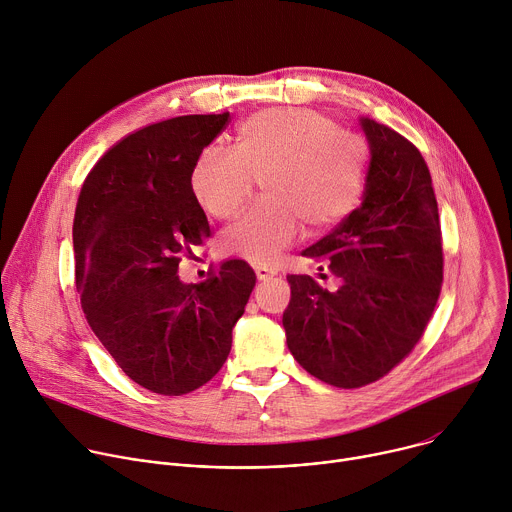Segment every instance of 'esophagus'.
<instances>
[{
  "mask_svg": "<svg viewBox=\"0 0 512 512\" xmlns=\"http://www.w3.org/2000/svg\"><path fill=\"white\" fill-rule=\"evenodd\" d=\"M255 275H257V279H259V281H267V279H271L273 275H277V271H275V269H271V267H263V265H259V267H255Z\"/></svg>",
  "mask_w": 512,
  "mask_h": 512,
  "instance_id": "esophagus-1",
  "label": "esophagus"
}]
</instances>
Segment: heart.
Segmentation results:
<instances>
[{"label":"heart","instance_id":"b5f03b06","mask_svg":"<svg viewBox=\"0 0 512 512\" xmlns=\"http://www.w3.org/2000/svg\"><path fill=\"white\" fill-rule=\"evenodd\" d=\"M369 145L308 107H269L237 127V152L206 148L190 172L198 204L212 216H233L265 174L267 198L227 227V255L269 265L296 239L302 223L324 231L360 204L369 182Z\"/></svg>","mask_w":512,"mask_h":512}]
</instances>
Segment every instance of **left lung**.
<instances>
[{
    "label": "left lung",
    "instance_id": "8db88e82",
    "mask_svg": "<svg viewBox=\"0 0 512 512\" xmlns=\"http://www.w3.org/2000/svg\"><path fill=\"white\" fill-rule=\"evenodd\" d=\"M371 162L362 204L304 257L328 261L338 289L287 275V348L310 375L354 389L385 377L421 338L444 279L429 168L391 127L358 119Z\"/></svg>",
    "mask_w": 512,
    "mask_h": 512
}]
</instances>
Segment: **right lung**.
<instances>
[{"mask_svg":"<svg viewBox=\"0 0 512 512\" xmlns=\"http://www.w3.org/2000/svg\"><path fill=\"white\" fill-rule=\"evenodd\" d=\"M221 115H182L119 139L89 172L72 223L77 289L95 336L121 371L160 395H184L225 364L255 287L225 261L200 283L178 277L182 255L210 235L190 188Z\"/></svg>","mask_w":512,"mask_h":512,"instance_id":"obj_1","label":"right lung"}]
</instances>
